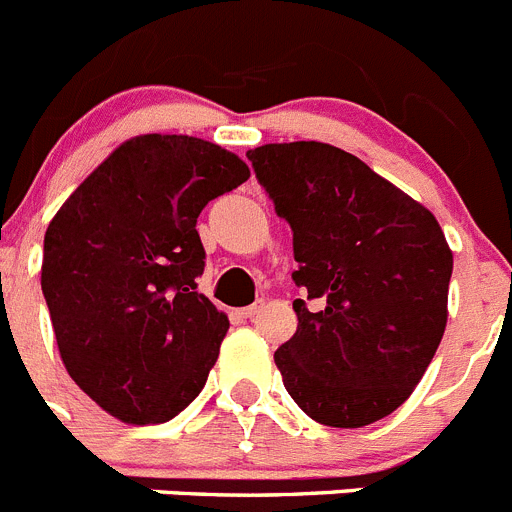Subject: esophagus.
Wrapping results in <instances>:
<instances>
[{
    "instance_id": "34e87169",
    "label": "esophagus",
    "mask_w": 512,
    "mask_h": 512,
    "mask_svg": "<svg viewBox=\"0 0 512 512\" xmlns=\"http://www.w3.org/2000/svg\"><path fill=\"white\" fill-rule=\"evenodd\" d=\"M261 302H256V305H248V307H243V310H238V315H241V318H246V320H251V318H256V315H259V310H261Z\"/></svg>"
}]
</instances>
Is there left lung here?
<instances>
[{
	"mask_svg": "<svg viewBox=\"0 0 512 512\" xmlns=\"http://www.w3.org/2000/svg\"><path fill=\"white\" fill-rule=\"evenodd\" d=\"M292 228L297 333L274 361L323 425L361 428L408 400L446 330L454 256L436 217L361 158L318 140L246 153Z\"/></svg>",
	"mask_w": 512,
	"mask_h": 512,
	"instance_id": "8db88e82",
	"label": "left lung"
}]
</instances>
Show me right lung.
<instances>
[{"label":"right lung","mask_w":512,"mask_h":512,"mask_svg":"<svg viewBox=\"0 0 512 512\" xmlns=\"http://www.w3.org/2000/svg\"><path fill=\"white\" fill-rule=\"evenodd\" d=\"M248 176L202 138L138 135L45 230L40 284L66 372L122 423H166L205 387L230 323L197 292V217Z\"/></svg>","instance_id":"add662e5"}]
</instances>
